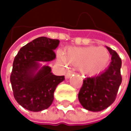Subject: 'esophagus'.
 I'll use <instances>...</instances> for the list:
<instances>
[{
    "instance_id": "obj_1",
    "label": "esophagus",
    "mask_w": 131,
    "mask_h": 131,
    "mask_svg": "<svg viewBox=\"0 0 131 131\" xmlns=\"http://www.w3.org/2000/svg\"><path fill=\"white\" fill-rule=\"evenodd\" d=\"M73 73H74L73 71H68L67 73H66V75H65V77L67 78V79H69L70 77H71V75L73 74Z\"/></svg>"
}]
</instances>
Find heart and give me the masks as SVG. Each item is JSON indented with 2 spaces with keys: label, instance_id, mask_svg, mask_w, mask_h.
Masks as SVG:
<instances>
[{
  "label": "heart",
  "instance_id": "obj_1",
  "mask_svg": "<svg viewBox=\"0 0 131 131\" xmlns=\"http://www.w3.org/2000/svg\"><path fill=\"white\" fill-rule=\"evenodd\" d=\"M57 58L62 65L79 67L82 74L94 76L105 69L110 60V54L106 49L95 46L71 47L67 49L65 54L58 51Z\"/></svg>",
  "mask_w": 131,
  "mask_h": 131
}]
</instances>
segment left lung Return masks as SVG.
I'll return each mask as SVG.
<instances>
[{"instance_id":"1","label":"left lung","mask_w":131,"mask_h":131,"mask_svg":"<svg viewBox=\"0 0 131 131\" xmlns=\"http://www.w3.org/2000/svg\"><path fill=\"white\" fill-rule=\"evenodd\" d=\"M106 48L112 55L110 65L99 75L86 78L78 94L81 105L88 111L97 112L109 107L115 100L122 81L121 60L115 51Z\"/></svg>"}]
</instances>
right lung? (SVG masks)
I'll return each mask as SVG.
<instances>
[{"label": "right lung", "instance_id": "obj_1", "mask_svg": "<svg viewBox=\"0 0 131 131\" xmlns=\"http://www.w3.org/2000/svg\"><path fill=\"white\" fill-rule=\"evenodd\" d=\"M60 41L47 37L32 40L20 48L14 58L10 75L13 95L16 102L31 112H41L54 101L57 86L64 76H56L51 67L42 63L55 59L54 52Z\"/></svg>", "mask_w": 131, "mask_h": 131}]
</instances>
